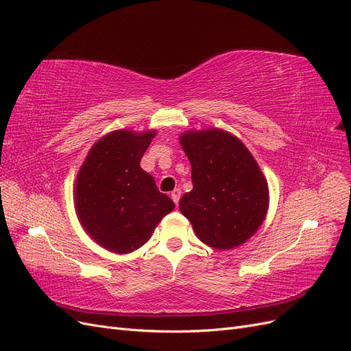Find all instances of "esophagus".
<instances>
[{
	"mask_svg": "<svg viewBox=\"0 0 351 351\" xmlns=\"http://www.w3.org/2000/svg\"><path fill=\"white\" fill-rule=\"evenodd\" d=\"M180 197H182V190H180V189H174L173 192H171V199L174 200L176 205L180 202Z\"/></svg>",
	"mask_w": 351,
	"mask_h": 351,
	"instance_id": "esophagus-1",
	"label": "esophagus"
}]
</instances>
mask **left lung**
<instances>
[{"mask_svg":"<svg viewBox=\"0 0 351 351\" xmlns=\"http://www.w3.org/2000/svg\"><path fill=\"white\" fill-rule=\"evenodd\" d=\"M180 143L193 182L192 192L180 199V210L208 246H240L267 215L268 184L261 168L247 147L224 130L187 132Z\"/></svg>","mask_w":351,"mask_h":351,"instance_id":"left-lung-1","label":"left lung"}]
</instances>
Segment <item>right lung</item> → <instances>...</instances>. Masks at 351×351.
I'll use <instances>...</instances> for the list:
<instances>
[{
  "label": "right lung",
  "instance_id": "1",
  "mask_svg": "<svg viewBox=\"0 0 351 351\" xmlns=\"http://www.w3.org/2000/svg\"><path fill=\"white\" fill-rule=\"evenodd\" d=\"M155 132H112L93 145L76 180V210L83 228L105 249L129 253L149 240L174 209L141 159Z\"/></svg>",
  "mask_w": 351,
  "mask_h": 351
}]
</instances>
